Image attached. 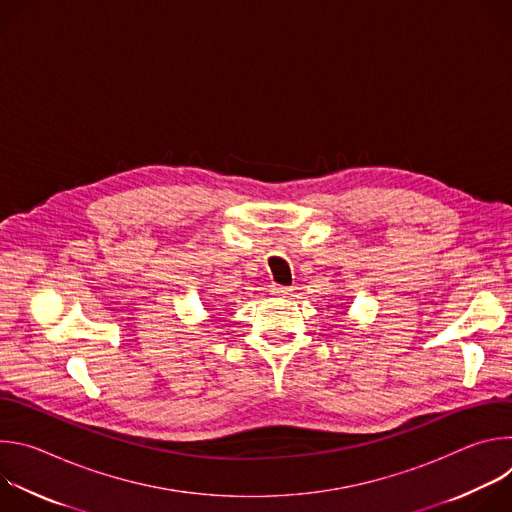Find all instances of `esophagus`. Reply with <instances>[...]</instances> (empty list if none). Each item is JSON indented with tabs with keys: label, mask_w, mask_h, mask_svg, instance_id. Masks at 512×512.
I'll use <instances>...</instances> for the list:
<instances>
[{
	"label": "esophagus",
	"mask_w": 512,
	"mask_h": 512,
	"mask_svg": "<svg viewBox=\"0 0 512 512\" xmlns=\"http://www.w3.org/2000/svg\"><path fill=\"white\" fill-rule=\"evenodd\" d=\"M271 294L277 296V298H285L291 294V287H285V285H271Z\"/></svg>",
	"instance_id": "34e87169"
}]
</instances>
